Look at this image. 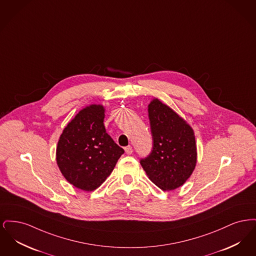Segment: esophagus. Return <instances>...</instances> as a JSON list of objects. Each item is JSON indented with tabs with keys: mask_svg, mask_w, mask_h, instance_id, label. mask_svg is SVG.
<instances>
[{
	"mask_svg": "<svg viewBox=\"0 0 256 256\" xmlns=\"http://www.w3.org/2000/svg\"><path fill=\"white\" fill-rule=\"evenodd\" d=\"M124 152H126V154H132V152H134V150H132V146H126V148H124Z\"/></svg>",
	"mask_w": 256,
	"mask_h": 256,
	"instance_id": "34e87169",
	"label": "esophagus"
}]
</instances>
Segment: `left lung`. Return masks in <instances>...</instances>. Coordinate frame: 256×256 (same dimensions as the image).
<instances>
[{"mask_svg": "<svg viewBox=\"0 0 256 256\" xmlns=\"http://www.w3.org/2000/svg\"><path fill=\"white\" fill-rule=\"evenodd\" d=\"M148 108L152 150L140 160V164L148 178L160 189L174 190L185 183L195 169L194 130L158 98H154Z\"/></svg>", "mask_w": 256, "mask_h": 256, "instance_id": "1", "label": "left lung"}]
</instances>
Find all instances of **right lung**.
<instances>
[{
    "instance_id": "1",
    "label": "right lung",
    "mask_w": 256,
    "mask_h": 256,
    "mask_svg": "<svg viewBox=\"0 0 256 256\" xmlns=\"http://www.w3.org/2000/svg\"><path fill=\"white\" fill-rule=\"evenodd\" d=\"M104 119L102 106H86L63 130L56 146L61 174L84 191L100 187L124 152L106 134Z\"/></svg>"
}]
</instances>
